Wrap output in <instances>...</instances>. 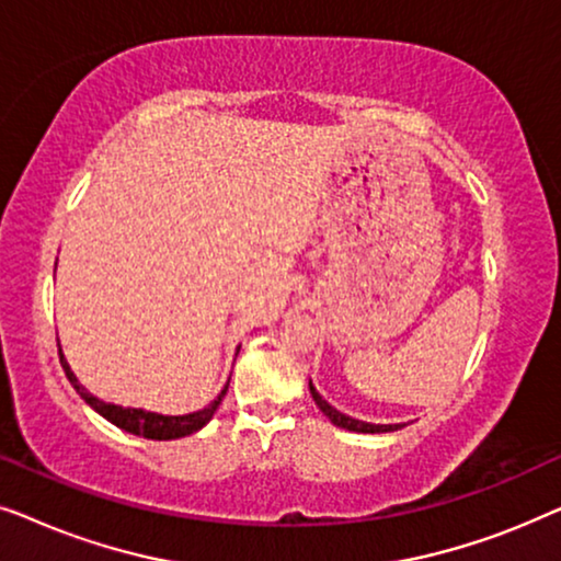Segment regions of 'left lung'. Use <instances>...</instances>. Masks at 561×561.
<instances>
[{
	"label": "left lung",
	"instance_id": "1",
	"mask_svg": "<svg viewBox=\"0 0 561 561\" xmlns=\"http://www.w3.org/2000/svg\"><path fill=\"white\" fill-rule=\"evenodd\" d=\"M309 390H311V398L313 401H317V405L321 409V413H324V416L332 421L334 426H340V428H347V432H357V434H386V432H398V428H401L403 424H367V421H357V419H350V416H344V413H340L334 409V405H329L324 398L319 396V390L311 386L309 382Z\"/></svg>",
	"mask_w": 561,
	"mask_h": 561
}]
</instances>
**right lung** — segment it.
<instances>
[{"instance_id":"obj_1","label":"right lung","mask_w":561,"mask_h":561,"mask_svg":"<svg viewBox=\"0 0 561 561\" xmlns=\"http://www.w3.org/2000/svg\"><path fill=\"white\" fill-rule=\"evenodd\" d=\"M58 355H60V365H64V370H66V378L71 380L76 393H79L83 401L91 405V409H94L96 413H102L106 421H112V424L119 426L122 432H129L135 436H145V439L168 442V439H181V436H188V434L198 432V428L209 424L214 411L219 409L221 398L227 396V388H229V382H227L225 390H221V393L214 398V401L206 405V409L186 413V416H163V413H152V411H142V409H122V405L104 403V401H99L96 396H91L89 390L81 386L79 378H76V375L71 373V367H68L60 347H58Z\"/></svg>"}]
</instances>
